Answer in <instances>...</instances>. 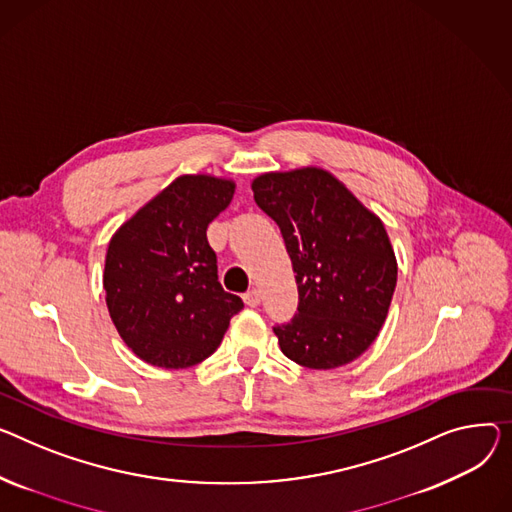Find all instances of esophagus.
I'll use <instances>...</instances> for the list:
<instances>
[{"instance_id":"obj_1","label":"esophagus","mask_w":512,"mask_h":512,"mask_svg":"<svg viewBox=\"0 0 512 512\" xmlns=\"http://www.w3.org/2000/svg\"><path fill=\"white\" fill-rule=\"evenodd\" d=\"M243 300L247 306H257L261 302V294L259 290H249L247 294H243Z\"/></svg>"}]
</instances>
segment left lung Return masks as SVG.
Wrapping results in <instances>:
<instances>
[{
  "label": "left lung",
  "mask_w": 512,
  "mask_h": 512,
  "mask_svg": "<svg viewBox=\"0 0 512 512\" xmlns=\"http://www.w3.org/2000/svg\"><path fill=\"white\" fill-rule=\"evenodd\" d=\"M251 189L282 230L298 284V313L274 327L284 356L313 370L350 364L377 339L397 284L381 218L319 166L263 173Z\"/></svg>",
  "instance_id": "left-lung-1"
}]
</instances>
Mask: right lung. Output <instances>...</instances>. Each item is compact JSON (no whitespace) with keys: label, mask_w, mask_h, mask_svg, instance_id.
I'll return each mask as SVG.
<instances>
[{"label":"right lung","mask_w":512,"mask_h":512,"mask_svg":"<svg viewBox=\"0 0 512 512\" xmlns=\"http://www.w3.org/2000/svg\"><path fill=\"white\" fill-rule=\"evenodd\" d=\"M234 181L181 175L113 234L102 286L125 346L160 368H189L216 352L243 300L218 282L208 224Z\"/></svg>","instance_id":"right-lung-1"}]
</instances>
